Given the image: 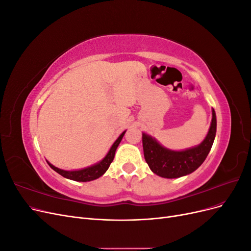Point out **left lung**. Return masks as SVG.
Wrapping results in <instances>:
<instances>
[{
  "instance_id": "obj_1",
  "label": "left lung",
  "mask_w": 251,
  "mask_h": 251,
  "mask_svg": "<svg viewBox=\"0 0 251 251\" xmlns=\"http://www.w3.org/2000/svg\"><path fill=\"white\" fill-rule=\"evenodd\" d=\"M217 132L216 112L212 109L209 131L199 146L184 151H172L162 147L155 138L142 134L144 159L151 171L163 178H179L195 172L206 159Z\"/></svg>"
}]
</instances>
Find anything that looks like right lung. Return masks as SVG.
Segmentation results:
<instances>
[{"label":"right lung","instance_id":"right-lung-1","mask_svg":"<svg viewBox=\"0 0 251 251\" xmlns=\"http://www.w3.org/2000/svg\"><path fill=\"white\" fill-rule=\"evenodd\" d=\"M125 133H126V131L120 134V136L116 139V141L113 143V146L111 147L110 151H108V154L105 155V157L102 159L101 161H100L94 165H91V166H89V168L81 169L78 171H64V170L58 169V168H55L54 165H52L48 161L47 162L52 170H54L56 173L62 175L63 177H65L67 179L78 181V182H88V181L95 180L97 178H100V176H102V175L109 169V166L114 159V156H115L116 149L119 146L121 139H123Z\"/></svg>","mask_w":251,"mask_h":251}]
</instances>
